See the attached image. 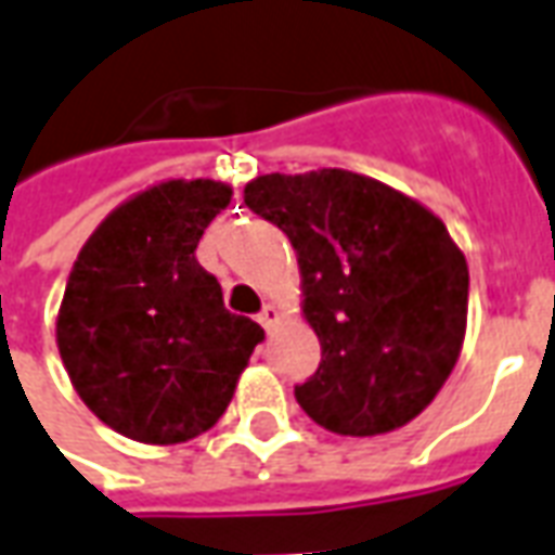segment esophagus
<instances>
[{
	"label": "esophagus",
	"instance_id": "esophagus-1",
	"mask_svg": "<svg viewBox=\"0 0 555 555\" xmlns=\"http://www.w3.org/2000/svg\"><path fill=\"white\" fill-rule=\"evenodd\" d=\"M258 324L264 326L267 333L273 330V326L279 324V312H276V306H264L261 312H258Z\"/></svg>",
	"mask_w": 555,
	"mask_h": 555
}]
</instances>
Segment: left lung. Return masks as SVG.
<instances>
[{
	"label": "left lung",
	"mask_w": 555,
	"mask_h": 555,
	"mask_svg": "<svg viewBox=\"0 0 555 555\" xmlns=\"http://www.w3.org/2000/svg\"><path fill=\"white\" fill-rule=\"evenodd\" d=\"M243 202L288 234L318 372L294 386L336 434L374 437L416 418L452 374L466 333L469 270L440 217L345 169L261 175Z\"/></svg>",
	"instance_id": "8db88e82"
}]
</instances>
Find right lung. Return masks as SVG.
<instances>
[{"instance_id": "1", "label": "right lung", "mask_w": 555, "mask_h": 555, "mask_svg": "<svg viewBox=\"0 0 555 555\" xmlns=\"http://www.w3.org/2000/svg\"><path fill=\"white\" fill-rule=\"evenodd\" d=\"M231 186L166 181L115 207L79 249L55 321L70 384L130 440L171 446L214 428L264 330L231 314L195 246Z\"/></svg>"}]
</instances>
